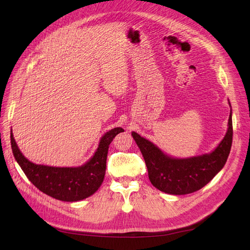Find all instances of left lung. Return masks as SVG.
Wrapping results in <instances>:
<instances>
[{"instance_id": "8db88e82", "label": "left lung", "mask_w": 250, "mask_h": 250, "mask_svg": "<svg viewBox=\"0 0 250 250\" xmlns=\"http://www.w3.org/2000/svg\"><path fill=\"white\" fill-rule=\"evenodd\" d=\"M145 160L149 179L158 190L172 195H186L200 190L215 177L228 161L232 143L231 110L225 137L213 152L190 158L166 155L153 143L132 132Z\"/></svg>"}]
</instances>
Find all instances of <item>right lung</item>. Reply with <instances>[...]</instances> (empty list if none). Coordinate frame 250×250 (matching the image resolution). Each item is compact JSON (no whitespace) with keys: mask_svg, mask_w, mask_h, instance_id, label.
Segmentation results:
<instances>
[{"mask_svg":"<svg viewBox=\"0 0 250 250\" xmlns=\"http://www.w3.org/2000/svg\"><path fill=\"white\" fill-rule=\"evenodd\" d=\"M124 129L113 128L100 140L94 156L80 167L60 168L36 165L28 161L19 149L12 131L10 133L12 152L28 179L42 193L67 202L85 199L93 195L103 183L109 144Z\"/></svg>","mask_w":250,"mask_h":250,"instance_id":"1","label":"right lung"}]
</instances>
